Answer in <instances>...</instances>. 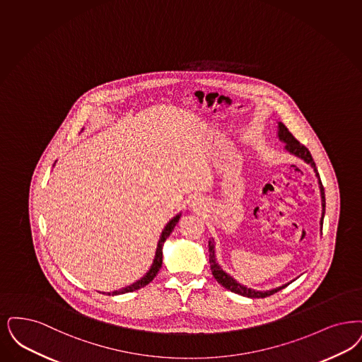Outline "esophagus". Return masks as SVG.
I'll return each mask as SVG.
<instances>
[{
    "label": "esophagus",
    "instance_id": "obj_1",
    "mask_svg": "<svg viewBox=\"0 0 362 362\" xmlns=\"http://www.w3.org/2000/svg\"><path fill=\"white\" fill-rule=\"evenodd\" d=\"M189 207L194 210V211H198V210H201L203 207V203L202 199H194L192 202H191V204H189Z\"/></svg>",
    "mask_w": 362,
    "mask_h": 362
}]
</instances>
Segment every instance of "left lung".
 <instances>
[{
  "label": "left lung",
  "instance_id": "left-lung-1",
  "mask_svg": "<svg viewBox=\"0 0 362 362\" xmlns=\"http://www.w3.org/2000/svg\"><path fill=\"white\" fill-rule=\"evenodd\" d=\"M277 136H279V140L286 143V149L288 151L289 153L300 158L304 160L307 164H310L313 168H314V173L318 177L319 189H320V198H322V218H320V229L323 226V217H325V209H326V199H325V188L323 185L320 182V176L318 174V170H317V165H315V161L313 159L310 151L304 146L303 144H300L293 136L292 133L287 129V127L283 124V122H279V132H277ZM209 261H210V269H211V274L216 277L218 283L225 287L229 291H232L234 293H238V295H243L246 298H267V296H271L276 293L277 291L280 289L286 288L288 284H284L281 287H277V288L269 289V291H256V289L247 288L245 286L240 284L237 280H234L232 276L228 275L219 265H218L217 259H216V250H214V240H210L209 241Z\"/></svg>",
  "mask_w": 362,
  "mask_h": 362
}]
</instances>
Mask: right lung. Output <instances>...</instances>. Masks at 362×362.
I'll list each match as a JSON object with an SVG mask.
<instances>
[{"label": "right lung", "mask_w": 362, "mask_h": 362, "mask_svg": "<svg viewBox=\"0 0 362 362\" xmlns=\"http://www.w3.org/2000/svg\"><path fill=\"white\" fill-rule=\"evenodd\" d=\"M179 218H180V214H177L176 217L173 218V219L165 225L164 230L161 232L159 244H158V247H156V255H155V259H153V262H152V265H151L149 271H148V272H146V274H145L140 280H137L136 283H133V284H130V286H127V287L118 289V291H113V292H103V293L115 296V295H121V293H127V292H133V291H136V289L143 288V287H145L146 284H149V283L155 279V276L158 275V272H159V269L161 268V262H163V245H164V241L170 237V234H171L173 230H174L176 223L179 222Z\"/></svg>", "instance_id": "obj_1"}]
</instances>
